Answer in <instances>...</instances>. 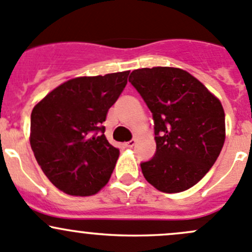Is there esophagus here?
I'll return each mask as SVG.
<instances>
[{"mask_svg":"<svg viewBox=\"0 0 252 252\" xmlns=\"http://www.w3.org/2000/svg\"><path fill=\"white\" fill-rule=\"evenodd\" d=\"M135 144H136V139H131V140L126 142V146H128V147H133Z\"/></svg>","mask_w":252,"mask_h":252,"instance_id":"1","label":"esophagus"}]
</instances>
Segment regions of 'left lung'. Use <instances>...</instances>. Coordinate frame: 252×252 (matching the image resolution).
<instances>
[{"mask_svg": "<svg viewBox=\"0 0 252 252\" xmlns=\"http://www.w3.org/2000/svg\"><path fill=\"white\" fill-rule=\"evenodd\" d=\"M154 118L156 152L141 162L145 179L163 192L194 187L215 164L225 139L220 100L185 70L141 68L129 77Z\"/></svg>", "mask_w": 252, "mask_h": 252, "instance_id": "8db88e82", "label": "left lung"}]
</instances>
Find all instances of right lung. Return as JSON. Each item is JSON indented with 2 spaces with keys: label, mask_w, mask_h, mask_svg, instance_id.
I'll use <instances>...</instances> for the list:
<instances>
[{
  "label": "right lung",
  "mask_w": 252,
  "mask_h": 252,
  "mask_svg": "<svg viewBox=\"0 0 252 252\" xmlns=\"http://www.w3.org/2000/svg\"><path fill=\"white\" fill-rule=\"evenodd\" d=\"M128 75L129 70L70 79L32 110L34 156L51 183L65 194L90 196L110 180L119 150L107 141L102 123Z\"/></svg>",
  "instance_id": "1"
}]
</instances>
